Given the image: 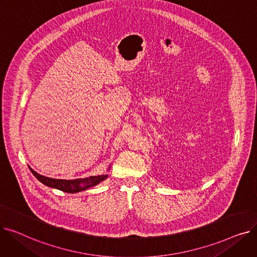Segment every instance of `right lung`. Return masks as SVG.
<instances>
[{
	"label": "right lung",
	"instance_id": "1",
	"mask_svg": "<svg viewBox=\"0 0 257 257\" xmlns=\"http://www.w3.org/2000/svg\"><path fill=\"white\" fill-rule=\"evenodd\" d=\"M32 174L34 176L47 186L57 188V190H60L65 193H78V192H82L87 190V188L97 185L101 181L107 178V175H99V176H90L87 178H80V179H72V180H64V179H53L49 178L46 176H43L35 171H33L30 168Z\"/></svg>",
	"mask_w": 257,
	"mask_h": 257
}]
</instances>
